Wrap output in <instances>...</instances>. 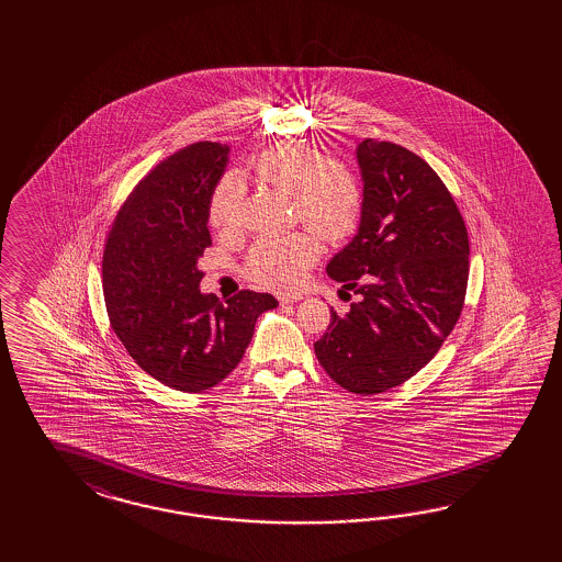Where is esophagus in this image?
Listing matches in <instances>:
<instances>
[{
	"label": "esophagus",
	"instance_id": "34e87169",
	"mask_svg": "<svg viewBox=\"0 0 562 562\" xmlns=\"http://www.w3.org/2000/svg\"><path fill=\"white\" fill-rule=\"evenodd\" d=\"M301 299H303L301 294H280V296H278L280 305H292V303H299Z\"/></svg>",
	"mask_w": 562,
	"mask_h": 562
}]
</instances>
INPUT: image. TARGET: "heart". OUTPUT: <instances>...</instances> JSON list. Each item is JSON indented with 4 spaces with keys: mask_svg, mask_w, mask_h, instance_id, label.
<instances>
[{
    "mask_svg": "<svg viewBox=\"0 0 562 562\" xmlns=\"http://www.w3.org/2000/svg\"><path fill=\"white\" fill-rule=\"evenodd\" d=\"M254 169L263 183L292 198L296 218L324 240L336 243L357 228L362 188L338 160L303 144H278L257 156ZM207 221L221 235L243 231L245 189L237 175L222 177L212 191ZM319 254V240L308 233L259 238L245 259V273L266 289H299Z\"/></svg>",
    "mask_w": 562,
    "mask_h": 562,
    "instance_id": "b5f03b06",
    "label": "heart"
}]
</instances>
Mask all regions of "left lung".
<instances>
[{
    "instance_id": "obj_1",
    "label": "left lung",
    "mask_w": 562,
    "mask_h": 562,
    "mask_svg": "<svg viewBox=\"0 0 562 562\" xmlns=\"http://www.w3.org/2000/svg\"><path fill=\"white\" fill-rule=\"evenodd\" d=\"M357 156L362 218L327 273L358 301L341 317L331 308L315 355L344 390L376 395L418 373L453 331L470 240L456 200L418 154L369 137Z\"/></svg>"
}]
</instances>
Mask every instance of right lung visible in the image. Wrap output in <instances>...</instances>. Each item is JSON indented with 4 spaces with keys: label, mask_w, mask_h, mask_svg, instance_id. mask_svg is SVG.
Returning <instances> with one entry per match:
<instances>
[{
    "label": "right lung",
    "mask_w": 562,
    "mask_h": 562,
    "mask_svg": "<svg viewBox=\"0 0 562 562\" xmlns=\"http://www.w3.org/2000/svg\"><path fill=\"white\" fill-rule=\"evenodd\" d=\"M228 153L195 142L170 154L127 195L104 243L109 322L137 367L177 392H205L233 373L257 317L278 306L268 292L240 290L226 303L200 292L207 204Z\"/></svg>",
    "instance_id": "obj_1"
}]
</instances>
